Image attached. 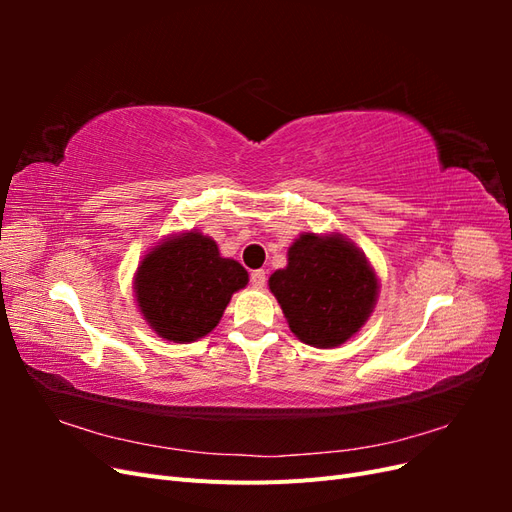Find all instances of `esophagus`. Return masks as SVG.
<instances>
[{"label":"esophagus","mask_w":512,"mask_h":512,"mask_svg":"<svg viewBox=\"0 0 512 512\" xmlns=\"http://www.w3.org/2000/svg\"><path fill=\"white\" fill-rule=\"evenodd\" d=\"M250 280H252V286H254V288H265V284H267V273L262 271V269H256V271H252Z\"/></svg>","instance_id":"34e87169"}]
</instances>
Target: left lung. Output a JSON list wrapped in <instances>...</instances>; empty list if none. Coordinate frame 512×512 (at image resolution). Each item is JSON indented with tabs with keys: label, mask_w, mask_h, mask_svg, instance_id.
I'll return each mask as SVG.
<instances>
[{
	"label": "left lung",
	"mask_w": 512,
	"mask_h": 512,
	"mask_svg": "<svg viewBox=\"0 0 512 512\" xmlns=\"http://www.w3.org/2000/svg\"><path fill=\"white\" fill-rule=\"evenodd\" d=\"M378 277L365 254L339 232H303L288 265L269 277L290 331L314 348H337L374 312Z\"/></svg>",
	"instance_id": "left-lung-1"
}]
</instances>
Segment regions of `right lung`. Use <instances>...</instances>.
Segmentation results:
<instances>
[{"instance_id":"add662e5","label":"right lung","mask_w":512,"mask_h":512,"mask_svg":"<svg viewBox=\"0 0 512 512\" xmlns=\"http://www.w3.org/2000/svg\"><path fill=\"white\" fill-rule=\"evenodd\" d=\"M247 280V271L220 256L211 237L188 230L145 254L134 275V294L153 331L168 342L188 344L218 327L230 297Z\"/></svg>"}]
</instances>
